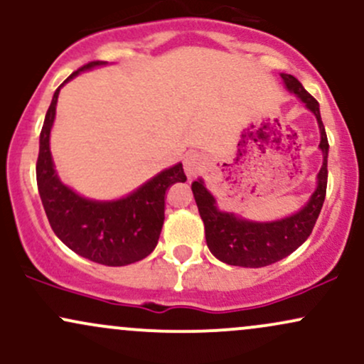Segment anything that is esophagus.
I'll return each instance as SVG.
<instances>
[{
    "instance_id": "esophagus-1",
    "label": "esophagus",
    "mask_w": 364,
    "mask_h": 364,
    "mask_svg": "<svg viewBox=\"0 0 364 364\" xmlns=\"http://www.w3.org/2000/svg\"><path fill=\"white\" fill-rule=\"evenodd\" d=\"M183 164H185V173L188 176H196L203 168H205V159L196 152H188L185 159H183Z\"/></svg>"
}]
</instances>
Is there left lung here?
I'll use <instances>...</instances> for the list:
<instances>
[{
	"label": "left lung",
	"instance_id": "1",
	"mask_svg": "<svg viewBox=\"0 0 364 364\" xmlns=\"http://www.w3.org/2000/svg\"><path fill=\"white\" fill-rule=\"evenodd\" d=\"M286 87L294 92L306 107L316 116L320 127V149L323 152V164L318 173V186L311 195L310 202L304 205L298 214L286 217L275 223H250V220L237 219L228 212H220L215 207L214 196L207 191L202 181H195L191 185L196 207H198L200 217L205 225L207 246L215 258L228 265L236 267H258L270 265L294 250H298L306 237L311 235L318 219L321 205H323L325 193H327V156H328V140L325 127L321 123L318 101L308 94L298 78L292 75H282Z\"/></svg>",
	"mask_w": 364,
	"mask_h": 364
}]
</instances>
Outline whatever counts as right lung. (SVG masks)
<instances>
[{"mask_svg": "<svg viewBox=\"0 0 364 364\" xmlns=\"http://www.w3.org/2000/svg\"><path fill=\"white\" fill-rule=\"evenodd\" d=\"M102 65L90 61L66 78L72 80L83 70ZM60 85L46 112L41 129L36 174L41 200L54 235L83 258L109 267L135 263L154 252L164 224L166 191L178 181H186L183 164L162 171L156 178L116 202H94L65 186L54 171L49 135L56 114Z\"/></svg>", "mask_w": 364, "mask_h": 364, "instance_id": "add662e5", "label": "right lung"}]
</instances>
